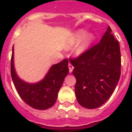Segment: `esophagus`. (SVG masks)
I'll return each instance as SVG.
<instances>
[{
  "instance_id": "esophagus-1",
  "label": "esophagus",
  "mask_w": 132,
  "mask_h": 132,
  "mask_svg": "<svg viewBox=\"0 0 132 132\" xmlns=\"http://www.w3.org/2000/svg\"><path fill=\"white\" fill-rule=\"evenodd\" d=\"M68 68H69V72H72V70H73V68H74V67H73V66H72V64H68Z\"/></svg>"
}]
</instances>
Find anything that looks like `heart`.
I'll return each mask as SVG.
<instances>
[{"instance_id": "1", "label": "heart", "mask_w": 132, "mask_h": 132, "mask_svg": "<svg viewBox=\"0 0 132 132\" xmlns=\"http://www.w3.org/2000/svg\"><path fill=\"white\" fill-rule=\"evenodd\" d=\"M85 35V31L83 30H79L78 31H77L75 34L72 36V37L70 39L68 45H67V48H70L73 46L77 44L79 42V44L77 45L75 50V53L77 55H80L81 54L86 51L88 49V48L90 47V46L92 44L94 40V36L92 34H88L86 36ZM85 36L84 37L83 36ZM84 37L83 38H82ZM83 38L82 39V38ZM82 39V40L81 39ZM81 39L82 40H81Z\"/></svg>"}]
</instances>
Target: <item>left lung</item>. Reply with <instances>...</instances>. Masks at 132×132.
I'll list each match as a JSON object with an SVG mask.
<instances>
[{
	"label": "left lung",
	"mask_w": 132,
	"mask_h": 132,
	"mask_svg": "<svg viewBox=\"0 0 132 132\" xmlns=\"http://www.w3.org/2000/svg\"><path fill=\"white\" fill-rule=\"evenodd\" d=\"M69 60L74 66L79 103L88 109L101 106L112 94L121 76L120 46L111 28L108 27L99 43Z\"/></svg>",
	"instance_id": "left-lung-1"
}]
</instances>
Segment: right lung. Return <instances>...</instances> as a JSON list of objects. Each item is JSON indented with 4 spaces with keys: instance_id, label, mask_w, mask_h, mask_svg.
Instances as JSON below:
<instances>
[{
    "instance_id": "right-lung-1",
    "label": "right lung",
    "mask_w": 132,
    "mask_h": 132,
    "mask_svg": "<svg viewBox=\"0 0 132 132\" xmlns=\"http://www.w3.org/2000/svg\"><path fill=\"white\" fill-rule=\"evenodd\" d=\"M68 60H62L50 68L44 78L36 84H29L20 79L13 64V46L11 60V75L18 93L29 106L38 110H46L55 103L59 90L68 75Z\"/></svg>"
}]
</instances>
